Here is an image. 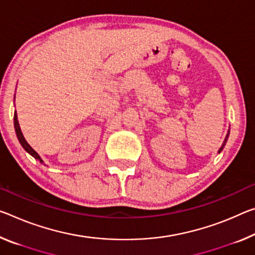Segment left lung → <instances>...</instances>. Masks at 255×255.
<instances>
[{
  "mask_svg": "<svg viewBox=\"0 0 255 255\" xmlns=\"http://www.w3.org/2000/svg\"><path fill=\"white\" fill-rule=\"evenodd\" d=\"M228 137H229V130H228V132H227V135H226V138H225V140H224V143H222V145H221V147L219 148V151H218V153H220L222 149H224V147H225V145H226V143H227V140H228Z\"/></svg>",
  "mask_w": 255,
  "mask_h": 255,
  "instance_id": "1",
  "label": "left lung"
}]
</instances>
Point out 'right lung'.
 Listing matches in <instances>:
<instances>
[{"mask_svg":"<svg viewBox=\"0 0 255 255\" xmlns=\"http://www.w3.org/2000/svg\"><path fill=\"white\" fill-rule=\"evenodd\" d=\"M13 120H14V129H15V134H17V137H18V139H19L20 144H21V146H22L23 148H25V151H26L27 153H29V154H30L31 156L35 157V159H36V160H38L40 163H43L44 165H45V163H44V161L42 160V157H40V156L38 155V153L36 152L35 149H34L33 147H31L29 144L27 143V140L25 139V137H23L21 129H20V126H19V121H18L17 111H14Z\"/></svg>","mask_w":255,"mask_h":255,"instance_id":"1","label":"right lung"}]
</instances>
